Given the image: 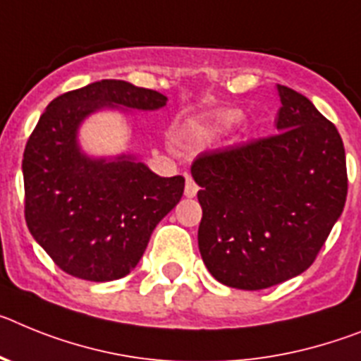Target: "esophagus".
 <instances>
[{"label":"esophagus","mask_w":361,"mask_h":361,"mask_svg":"<svg viewBox=\"0 0 361 361\" xmlns=\"http://www.w3.org/2000/svg\"><path fill=\"white\" fill-rule=\"evenodd\" d=\"M196 192H198V185H196V181H194L192 178L187 176L185 178V196H187V198H194Z\"/></svg>","instance_id":"34e87169"}]
</instances>
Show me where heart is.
I'll return each mask as SVG.
<instances>
[{
  "label": "heart",
  "instance_id": "heart-1",
  "mask_svg": "<svg viewBox=\"0 0 361 361\" xmlns=\"http://www.w3.org/2000/svg\"><path fill=\"white\" fill-rule=\"evenodd\" d=\"M241 118H243V112L240 109H221L202 120L190 121L189 127L185 128V137L194 143L207 142L228 128H233L234 125L240 123Z\"/></svg>",
  "mask_w": 361,
  "mask_h": 361
}]
</instances>
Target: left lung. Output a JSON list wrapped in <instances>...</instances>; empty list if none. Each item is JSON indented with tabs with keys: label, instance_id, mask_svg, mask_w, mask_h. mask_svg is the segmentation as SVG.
I'll list each match as a JSON object with an SVG mask.
<instances>
[{
	"label": "left lung",
	"instance_id": "1",
	"mask_svg": "<svg viewBox=\"0 0 361 361\" xmlns=\"http://www.w3.org/2000/svg\"><path fill=\"white\" fill-rule=\"evenodd\" d=\"M278 134L203 152L198 247L219 283L267 289L311 267L347 198L340 133L305 96L278 85Z\"/></svg>",
	"mask_w": 361,
	"mask_h": 361
}]
</instances>
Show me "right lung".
I'll return each mask as SVG.
<instances>
[{
  "label": "right lung",
  "mask_w": 361,
  "mask_h": 361,
  "mask_svg": "<svg viewBox=\"0 0 361 361\" xmlns=\"http://www.w3.org/2000/svg\"><path fill=\"white\" fill-rule=\"evenodd\" d=\"M163 94L102 80L49 103L23 152L25 219L61 271L120 280L142 259L156 225L183 196V176L161 178L133 154L90 158L78 142L94 112L158 111Z\"/></svg>",
  "instance_id": "1"
}]
</instances>
